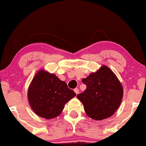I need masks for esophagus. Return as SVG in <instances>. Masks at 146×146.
Instances as JSON below:
<instances>
[{"label":"esophagus","mask_w":146,"mask_h":146,"mask_svg":"<svg viewBox=\"0 0 146 146\" xmlns=\"http://www.w3.org/2000/svg\"><path fill=\"white\" fill-rule=\"evenodd\" d=\"M74 92H75V94L77 95V94L79 93V89H78V88H75V90H74Z\"/></svg>","instance_id":"34e87169"}]
</instances>
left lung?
I'll return each mask as SVG.
<instances>
[{
  "mask_svg": "<svg viewBox=\"0 0 146 146\" xmlns=\"http://www.w3.org/2000/svg\"><path fill=\"white\" fill-rule=\"evenodd\" d=\"M82 82L86 88L77 98L83 104L86 114L96 121L111 117L123 96V86L116 75L108 66H102Z\"/></svg>",
  "mask_w": 146,
  "mask_h": 146,
  "instance_id": "left-lung-1",
  "label": "left lung"
}]
</instances>
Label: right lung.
I'll list each match as a JSON object with an SVG mask.
<instances>
[{"label":"right lung","mask_w":146,"mask_h":146,"mask_svg":"<svg viewBox=\"0 0 146 146\" xmlns=\"http://www.w3.org/2000/svg\"><path fill=\"white\" fill-rule=\"evenodd\" d=\"M75 96L66 82L44 69L38 71L27 90V99L33 111L46 119L59 116L66 104Z\"/></svg>","instance_id":"right-lung-1"}]
</instances>
